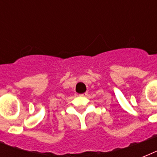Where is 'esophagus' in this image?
<instances>
[{"label":"esophagus","mask_w":157,"mask_h":157,"mask_svg":"<svg viewBox=\"0 0 157 157\" xmlns=\"http://www.w3.org/2000/svg\"><path fill=\"white\" fill-rule=\"evenodd\" d=\"M87 94H88V93H87V92H86V93L82 94H80V96H82V97H85V96H86V95H87Z\"/></svg>","instance_id":"34e87169"}]
</instances>
